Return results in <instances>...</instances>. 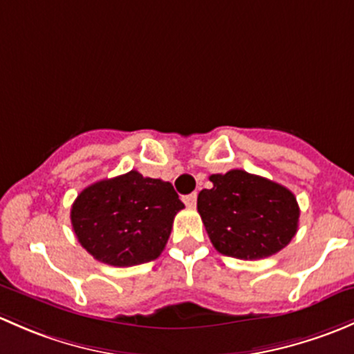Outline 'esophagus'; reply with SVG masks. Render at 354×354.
<instances>
[{
    "label": "esophagus",
    "mask_w": 354,
    "mask_h": 354,
    "mask_svg": "<svg viewBox=\"0 0 354 354\" xmlns=\"http://www.w3.org/2000/svg\"><path fill=\"white\" fill-rule=\"evenodd\" d=\"M196 201H198V194H196V192H192V194H187L184 198V203L187 204V206H196Z\"/></svg>",
    "instance_id": "obj_1"
}]
</instances>
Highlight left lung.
<instances>
[{
  "mask_svg": "<svg viewBox=\"0 0 354 354\" xmlns=\"http://www.w3.org/2000/svg\"><path fill=\"white\" fill-rule=\"evenodd\" d=\"M198 196V211L214 249L236 259L269 257L298 230L300 207L290 189L245 170L213 174Z\"/></svg>",
  "mask_w": 354,
  "mask_h": 354,
  "instance_id": "1",
  "label": "left lung"
}]
</instances>
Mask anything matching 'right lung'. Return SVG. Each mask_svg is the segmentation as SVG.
Masks as SVG:
<instances>
[{
  "label": "right lung",
  "instance_id": "add662e5",
  "mask_svg": "<svg viewBox=\"0 0 354 354\" xmlns=\"http://www.w3.org/2000/svg\"><path fill=\"white\" fill-rule=\"evenodd\" d=\"M182 207L170 182L131 170L83 189L71 206V225L97 261L129 268L162 254Z\"/></svg>",
  "mask_w": 354,
  "mask_h": 354
}]
</instances>
